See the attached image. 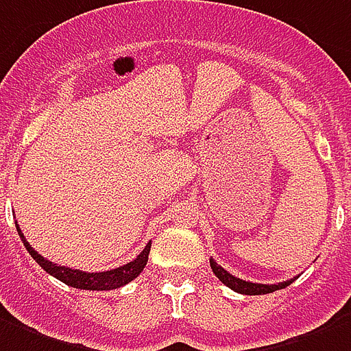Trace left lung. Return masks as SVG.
Returning <instances> with one entry per match:
<instances>
[{
  "label": "left lung",
  "instance_id": "1",
  "mask_svg": "<svg viewBox=\"0 0 351 351\" xmlns=\"http://www.w3.org/2000/svg\"><path fill=\"white\" fill-rule=\"evenodd\" d=\"M210 268L215 274V277L225 285V287L232 288L234 292H240V294L245 295H258V294H271L275 290H281V288H287L290 282H294V279L285 282H277V285H261V282H249L241 281L238 277H234L232 274H228L227 269H223L214 258H210Z\"/></svg>",
  "mask_w": 351,
  "mask_h": 351
}]
</instances>
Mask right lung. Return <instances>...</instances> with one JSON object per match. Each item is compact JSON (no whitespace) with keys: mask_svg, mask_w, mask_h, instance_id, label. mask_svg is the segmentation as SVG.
Wrapping results in <instances>:
<instances>
[{"mask_svg":"<svg viewBox=\"0 0 351 351\" xmlns=\"http://www.w3.org/2000/svg\"><path fill=\"white\" fill-rule=\"evenodd\" d=\"M18 236L22 238L23 245L29 251V255L35 258L38 266L46 271V274L53 275L56 279H59L64 285L69 287L80 288V290H115V288H121L124 285H128L130 281H134L137 275L141 274L143 268L147 266V261H149L150 253V241L145 245L141 253L137 255L136 261L128 262L124 266H119L115 269H108V271H98V274H87V271H82V269H72L66 268V266H59V264H53V262L46 261L43 255H38L35 249L31 247L29 241L23 238V232L20 230L16 223Z\"/></svg>","mask_w":351,"mask_h":351,"instance_id":"obj_1","label":"right lung"}]
</instances>
